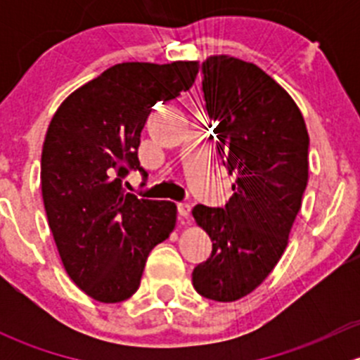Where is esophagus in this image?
<instances>
[{"instance_id": "34e87169", "label": "esophagus", "mask_w": 360, "mask_h": 360, "mask_svg": "<svg viewBox=\"0 0 360 360\" xmlns=\"http://www.w3.org/2000/svg\"><path fill=\"white\" fill-rule=\"evenodd\" d=\"M177 212H179V216L183 219H188L191 214V205L190 203H177Z\"/></svg>"}]
</instances>
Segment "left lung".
Masks as SVG:
<instances>
[{"instance_id": "8db88e82", "label": "left lung", "mask_w": 360, "mask_h": 360, "mask_svg": "<svg viewBox=\"0 0 360 360\" xmlns=\"http://www.w3.org/2000/svg\"><path fill=\"white\" fill-rule=\"evenodd\" d=\"M202 72L217 153L237 181L224 207L193 209L212 240L210 257L193 270V288L228 303L252 292L288 248L308 183L310 139L292 97L256 64L212 56Z\"/></svg>"}]
</instances>
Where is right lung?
Returning a JSON list of instances; mask_svg holds the SVG:
<instances>
[{
    "label": "right lung",
    "instance_id": "obj_1",
    "mask_svg": "<svg viewBox=\"0 0 360 360\" xmlns=\"http://www.w3.org/2000/svg\"><path fill=\"white\" fill-rule=\"evenodd\" d=\"M197 60L122 63L85 83L59 106L41 151L49 226L71 281L101 303L139 289L155 245L176 226V203L125 193L151 108L191 89Z\"/></svg>",
    "mask_w": 360,
    "mask_h": 360
}]
</instances>
